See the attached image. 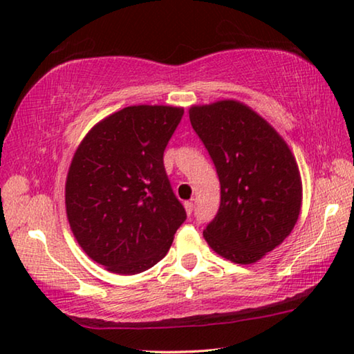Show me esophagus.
I'll return each instance as SVG.
<instances>
[{
	"label": "esophagus",
	"instance_id": "obj_1",
	"mask_svg": "<svg viewBox=\"0 0 354 354\" xmlns=\"http://www.w3.org/2000/svg\"><path fill=\"white\" fill-rule=\"evenodd\" d=\"M184 209H185V212H187V215H190L192 211H194V203H192V201H185V203H184Z\"/></svg>",
	"mask_w": 354,
	"mask_h": 354
}]
</instances>
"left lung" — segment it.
<instances>
[{
	"label": "left lung",
	"instance_id": "8db88e82",
	"mask_svg": "<svg viewBox=\"0 0 354 354\" xmlns=\"http://www.w3.org/2000/svg\"><path fill=\"white\" fill-rule=\"evenodd\" d=\"M189 117L220 179V207L205 241L231 262L261 261L284 242L301 211L295 156L266 118L237 100L190 106Z\"/></svg>",
	"mask_w": 354,
	"mask_h": 354
}]
</instances>
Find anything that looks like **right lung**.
Returning <instances> with one entry per match:
<instances>
[{"label":"right lung","mask_w":354,"mask_h":354,"mask_svg":"<svg viewBox=\"0 0 354 354\" xmlns=\"http://www.w3.org/2000/svg\"><path fill=\"white\" fill-rule=\"evenodd\" d=\"M183 107H123L77 145L65 181V212L76 242L107 272L136 274L170 250L185 211L164 169V149Z\"/></svg>","instance_id":"right-lung-1"}]
</instances>
